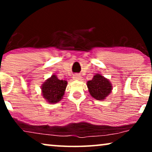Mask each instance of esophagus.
Wrapping results in <instances>:
<instances>
[{
	"instance_id": "34e87169",
	"label": "esophagus",
	"mask_w": 152,
	"mask_h": 152,
	"mask_svg": "<svg viewBox=\"0 0 152 152\" xmlns=\"http://www.w3.org/2000/svg\"><path fill=\"white\" fill-rule=\"evenodd\" d=\"M81 79H82V77H81L80 75L76 74V75H73V80H80Z\"/></svg>"
}]
</instances>
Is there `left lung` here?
<instances>
[{"label":"left lung","instance_id":"1","mask_svg":"<svg viewBox=\"0 0 152 152\" xmlns=\"http://www.w3.org/2000/svg\"><path fill=\"white\" fill-rule=\"evenodd\" d=\"M86 85L91 97L99 101L106 99L113 90V86L109 79L99 73L93 75L92 80L86 82Z\"/></svg>","mask_w":152,"mask_h":152}]
</instances>
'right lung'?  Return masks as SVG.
I'll use <instances>...</instances> for the list:
<instances>
[{"instance_id":"obj_1","label":"right lung","mask_w":152,"mask_h":152,"mask_svg":"<svg viewBox=\"0 0 152 152\" xmlns=\"http://www.w3.org/2000/svg\"><path fill=\"white\" fill-rule=\"evenodd\" d=\"M68 82L59 80L55 74L52 75L41 84V95L49 104H56L63 99Z\"/></svg>"}]
</instances>
